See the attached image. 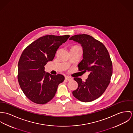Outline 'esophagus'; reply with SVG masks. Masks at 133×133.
Here are the masks:
<instances>
[{
  "mask_svg": "<svg viewBox=\"0 0 133 133\" xmlns=\"http://www.w3.org/2000/svg\"><path fill=\"white\" fill-rule=\"evenodd\" d=\"M65 79L67 80V81H71L73 79V78L70 76H65Z\"/></svg>",
  "mask_w": 133,
  "mask_h": 133,
  "instance_id": "34e87169",
  "label": "esophagus"
}]
</instances>
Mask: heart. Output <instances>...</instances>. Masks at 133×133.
Instances as JSON below:
<instances>
[{"label":"heart","instance_id":"heart-1","mask_svg":"<svg viewBox=\"0 0 133 133\" xmlns=\"http://www.w3.org/2000/svg\"><path fill=\"white\" fill-rule=\"evenodd\" d=\"M73 48H79V47H77V46H74Z\"/></svg>","mask_w":133,"mask_h":133}]
</instances>
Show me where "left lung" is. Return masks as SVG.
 I'll return each mask as SVG.
<instances>
[{
    "label": "left lung",
    "instance_id": "left-lung-1",
    "mask_svg": "<svg viewBox=\"0 0 133 133\" xmlns=\"http://www.w3.org/2000/svg\"><path fill=\"white\" fill-rule=\"evenodd\" d=\"M69 40L81 45L83 59L78 67L80 71L89 72L85 82L81 78H74L78 84V88L72 94L81 102L93 101L103 94L110 82L113 72L110 56L104 45L89 35H74Z\"/></svg>",
    "mask_w": 133,
    "mask_h": 133
}]
</instances>
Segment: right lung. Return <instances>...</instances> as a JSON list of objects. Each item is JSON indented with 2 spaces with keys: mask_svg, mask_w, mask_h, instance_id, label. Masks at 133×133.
Here are the masks:
<instances>
[{
  "mask_svg": "<svg viewBox=\"0 0 133 133\" xmlns=\"http://www.w3.org/2000/svg\"><path fill=\"white\" fill-rule=\"evenodd\" d=\"M69 35H46L29 45L22 53L18 65V80L24 94L31 102L45 104L55 96L65 77L45 71V65L52 61L57 50Z\"/></svg>",
  "mask_w": 133,
  "mask_h": 133,
  "instance_id": "right-lung-1",
  "label": "right lung"
}]
</instances>
